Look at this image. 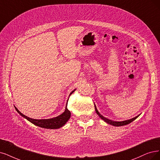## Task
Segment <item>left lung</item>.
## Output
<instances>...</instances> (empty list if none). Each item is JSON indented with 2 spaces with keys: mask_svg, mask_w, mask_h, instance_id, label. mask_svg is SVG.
<instances>
[{
  "mask_svg": "<svg viewBox=\"0 0 160 160\" xmlns=\"http://www.w3.org/2000/svg\"><path fill=\"white\" fill-rule=\"evenodd\" d=\"M95 110H96V111L97 114L99 116V117L102 118V119H103V121H105L107 123L109 124V125H113V126H115V127H120V126H123V125H128V124L131 123V122H132L133 121H134V120H135L136 119H137V118L139 116V115H138V116H137V117H134V118H132V119H131L127 120V121H121V122H119V121H111V120H109V119H107V118H105V117H103L101 114H100V113H99V112H98V109H97V108H96V105H95Z\"/></svg>",
  "mask_w": 160,
  "mask_h": 160,
  "instance_id": "left-lung-1",
  "label": "left lung"
}]
</instances>
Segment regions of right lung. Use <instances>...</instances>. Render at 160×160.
Returning a JSON list of instances; mask_svg holds the SVG:
<instances>
[{
    "label": "right lung",
    "instance_id": "add662e5",
    "mask_svg": "<svg viewBox=\"0 0 160 160\" xmlns=\"http://www.w3.org/2000/svg\"><path fill=\"white\" fill-rule=\"evenodd\" d=\"M15 109L17 111L18 113L20 115H21L23 117L26 118V119L28 121H29V122H31L32 123L34 124L35 125H37L38 127L45 128L56 129V128H61L62 126H64L65 124H66V122L68 121V119L70 117V111L67 109V106L66 107V108H65V111L62 114H61V115H59L57 117L52 118V119H31V118H29V117L24 115L23 114H22L16 108H15Z\"/></svg>",
    "mask_w": 160,
    "mask_h": 160
}]
</instances>
